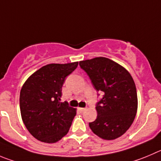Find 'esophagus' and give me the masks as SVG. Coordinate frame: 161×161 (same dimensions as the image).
<instances>
[{
  "label": "esophagus",
  "instance_id": "esophagus-1",
  "mask_svg": "<svg viewBox=\"0 0 161 161\" xmlns=\"http://www.w3.org/2000/svg\"><path fill=\"white\" fill-rule=\"evenodd\" d=\"M79 110L81 111V112H84V111L86 110V108H79Z\"/></svg>",
  "mask_w": 161,
  "mask_h": 161
}]
</instances>
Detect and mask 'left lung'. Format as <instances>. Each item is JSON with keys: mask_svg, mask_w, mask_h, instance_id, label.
I'll use <instances>...</instances> for the list:
<instances>
[{"mask_svg": "<svg viewBox=\"0 0 161 161\" xmlns=\"http://www.w3.org/2000/svg\"><path fill=\"white\" fill-rule=\"evenodd\" d=\"M79 66L97 92L103 94L96 104L97 117L89 123L90 128L103 139L119 137L131 126L137 110L133 78L124 67L105 57L81 61Z\"/></svg>", "mask_w": 161, "mask_h": 161, "instance_id": "left-lung-1", "label": "left lung"}]
</instances>
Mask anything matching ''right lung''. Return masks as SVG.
Wrapping results in <instances>:
<instances>
[{"mask_svg": "<svg viewBox=\"0 0 161 161\" xmlns=\"http://www.w3.org/2000/svg\"><path fill=\"white\" fill-rule=\"evenodd\" d=\"M79 63L43 66L25 82L19 94L22 120L29 133L40 142L55 143L69 131L75 109L61 103L65 79Z\"/></svg>", "mask_w": 161, "mask_h": 161, "instance_id": "right-lung-1", "label": "right lung"}]
</instances>
